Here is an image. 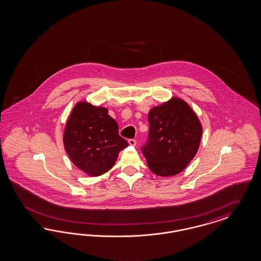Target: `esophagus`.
Wrapping results in <instances>:
<instances>
[{
  "mask_svg": "<svg viewBox=\"0 0 261 261\" xmlns=\"http://www.w3.org/2000/svg\"><path fill=\"white\" fill-rule=\"evenodd\" d=\"M128 144H130V145H132V146H135L136 144H137V141L134 140V139H130V140L128 141Z\"/></svg>",
  "mask_w": 261,
  "mask_h": 261,
  "instance_id": "34e87169",
  "label": "esophagus"
}]
</instances>
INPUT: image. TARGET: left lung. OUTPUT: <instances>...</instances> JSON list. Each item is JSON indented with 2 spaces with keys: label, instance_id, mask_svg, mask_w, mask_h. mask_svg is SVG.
<instances>
[{
  "label": "left lung",
  "instance_id": "1",
  "mask_svg": "<svg viewBox=\"0 0 261 261\" xmlns=\"http://www.w3.org/2000/svg\"><path fill=\"white\" fill-rule=\"evenodd\" d=\"M149 137L143 153L149 170L167 177L185 170L198 152L202 125L183 99L171 97L148 113Z\"/></svg>",
  "mask_w": 261,
  "mask_h": 261
}]
</instances>
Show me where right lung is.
<instances>
[{"label":"right lung","instance_id":"1","mask_svg":"<svg viewBox=\"0 0 261 261\" xmlns=\"http://www.w3.org/2000/svg\"><path fill=\"white\" fill-rule=\"evenodd\" d=\"M63 145L72 163L90 176L111 170L128 143L118 134L117 122L108 109L78 102L67 119Z\"/></svg>","mask_w":261,"mask_h":261}]
</instances>
